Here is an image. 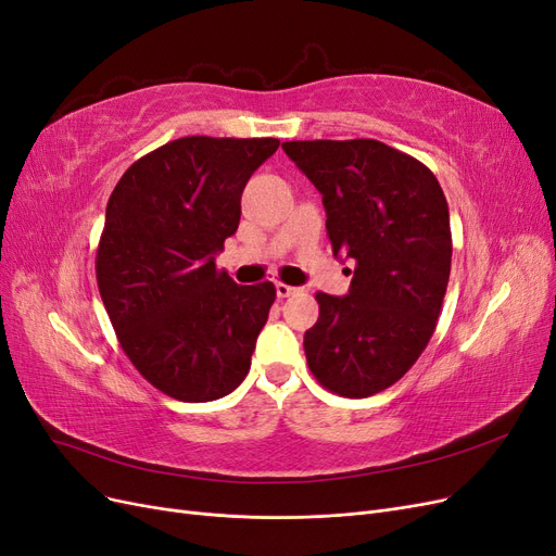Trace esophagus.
Returning a JSON list of instances; mask_svg holds the SVG:
<instances>
[{
    "label": "esophagus",
    "mask_w": 556,
    "mask_h": 556,
    "mask_svg": "<svg viewBox=\"0 0 556 556\" xmlns=\"http://www.w3.org/2000/svg\"><path fill=\"white\" fill-rule=\"evenodd\" d=\"M296 288H292V285H285V282H276V294L278 299H288L290 294H294Z\"/></svg>",
    "instance_id": "34e87169"
}]
</instances>
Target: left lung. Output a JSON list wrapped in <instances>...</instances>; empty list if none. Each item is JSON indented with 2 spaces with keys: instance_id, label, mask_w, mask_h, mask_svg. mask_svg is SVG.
Returning <instances> with one entry per match:
<instances>
[{
  "instance_id": "left-lung-1",
  "label": "left lung",
  "mask_w": 556,
  "mask_h": 556,
  "mask_svg": "<svg viewBox=\"0 0 556 556\" xmlns=\"http://www.w3.org/2000/svg\"><path fill=\"white\" fill-rule=\"evenodd\" d=\"M323 194L333 255L355 262L350 292H317L306 362L329 392L364 399L422 355L450 280V211L422 162L376 139L285 141Z\"/></svg>"
}]
</instances>
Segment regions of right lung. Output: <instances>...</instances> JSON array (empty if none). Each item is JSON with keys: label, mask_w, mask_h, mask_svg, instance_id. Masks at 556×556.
<instances>
[{"label": "right lung", "mask_w": 556, "mask_h": 556, "mask_svg": "<svg viewBox=\"0 0 556 556\" xmlns=\"http://www.w3.org/2000/svg\"><path fill=\"white\" fill-rule=\"evenodd\" d=\"M278 139L182 137L117 180L97 248V285L125 355L166 396L223 399L250 371L274 282L237 285L215 255L239 229L250 176Z\"/></svg>", "instance_id": "obj_1"}]
</instances>
